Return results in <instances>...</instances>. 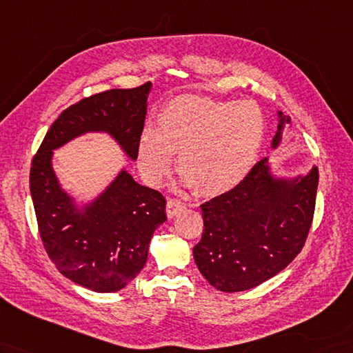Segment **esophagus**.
Listing matches in <instances>:
<instances>
[{
	"instance_id": "1",
	"label": "esophagus",
	"mask_w": 353,
	"mask_h": 353,
	"mask_svg": "<svg viewBox=\"0 0 353 353\" xmlns=\"http://www.w3.org/2000/svg\"><path fill=\"white\" fill-rule=\"evenodd\" d=\"M182 209H185V203H182L180 200L170 199V200L167 201V216H168V218L176 216Z\"/></svg>"
}]
</instances>
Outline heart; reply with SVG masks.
<instances>
[{"instance_id":"b5f03b06","label":"heart","mask_w":353,"mask_h":353,"mask_svg":"<svg viewBox=\"0 0 353 353\" xmlns=\"http://www.w3.org/2000/svg\"><path fill=\"white\" fill-rule=\"evenodd\" d=\"M263 130V116L252 102L177 96L162 110L159 130L143 132L139 167L150 183L159 185L179 153V173L195 194H224L250 173Z\"/></svg>"}]
</instances>
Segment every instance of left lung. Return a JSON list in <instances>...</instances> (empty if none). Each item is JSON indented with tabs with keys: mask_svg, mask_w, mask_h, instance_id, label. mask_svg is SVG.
I'll return each mask as SVG.
<instances>
[{
	"mask_svg": "<svg viewBox=\"0 0 353 353\" xmlns=\"http://www.w3.org/2000/svg\"><path fill=\"white\" fill-rule=\"evenodd\" d=\"M290 117L280 112L276 147ZM319 170L276 180L268 159L259 161L232 191L201 204L203 236L194 247L201 275L221 292L250 290L292 263L313 223Z\"/></svg>",
	"mask_w": 353,
	"mask_h": 353,
	"instance_id": "left-lung-1",
	"label": "left lung"
}]
</instances>
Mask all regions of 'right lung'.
Here are the masks:
<instances>
[{
	"mask_svg": "<svg viewBox=\"0 0 353 353\" xmlns=\"http://www.w3.org/2000/svg\"><path fill=\"white\" fill-rule=\"evenodd\" d=\"M150 87L106 90L70 105L31 161L30 191L48 257L64 276L93 292L121 290L141 272L153 232L167 219L165 196L121 171L79 214L57 182L52 150L90 130H105L137 159Z\"/></svg>",
	"mask_w": 353,
	"mask_h": 353,
	"instance_id": "right-lung-1",
	"label": "right lung"
}]
</instances>
